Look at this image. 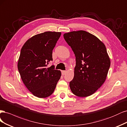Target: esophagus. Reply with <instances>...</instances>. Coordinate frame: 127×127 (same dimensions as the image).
<instances>
[{
    "mask_svg": "<svg viewBox=\"0 0 127 127\" xmlns=\"http://www.w3.org/2000/svg\"><path fill=\"white\" fill-rule=\"evenodd\" d=\"M66 71H62V74L63 75H65V74H66Z\"/></svg>",
    "mask_w": 127,
    "mask_h": 127,
    "instance_id": "esophagus-1",
    "label": "esophagus"
}]
</instances>
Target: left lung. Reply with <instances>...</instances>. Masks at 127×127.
I'll list each match as a JSON object with an SVG mask.
<instances>
[{"label":"left lung","instance_id":"8db88e82","mask_svg":"<svg viewBox=\"0 0 127 127\" xmlns=\"http://www.w3.org/2000/svg\"><path fill=\"white\" fill-rule=\"evenodd\" d=\"M63 36L76 59L74 76L69 82L71 90L77 96L91 95L103 84L110 66L105 46L84 31L67 32Z\"/></svg>","mask_w":127,"mask_h":127}]
</instances>
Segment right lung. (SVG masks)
<instances>
[{"label":"right lung","instance_id":"obj_1","mask_svg":"<svg viewBox=\"0 0 127 127\" xmlns=\"http://www.w3.org/2000/svg\"><path fill=\"white\" fill-rule=\"evenodd\" d=\"M61 32H45L28 39L22 47L18 69L26 88L34 96L45 98L54 91L61 76L54 65L47 67L53 60L52 52Z\"/></svg>","mask_w":127,"mask_h":127}]
</instances>
